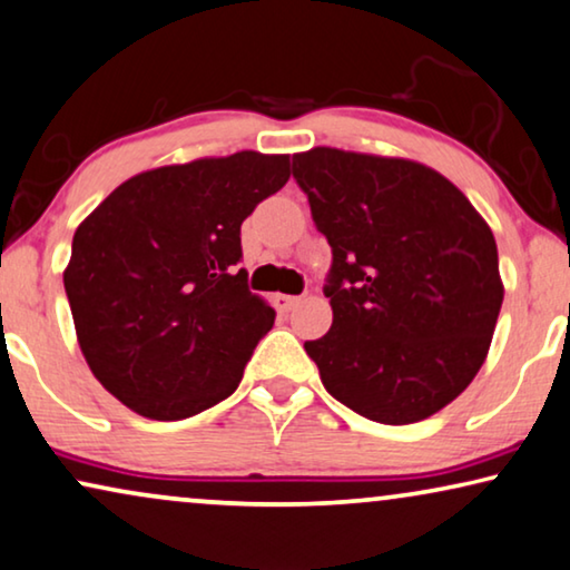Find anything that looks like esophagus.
<instances>
[{"instance_id": "obj_1", "label": "esophagus", "mask_w": 570, "mask_h": 570, "mask_svg": "<svg viewBox=\"0 0 570 570\" xmlns=\"http://www.w3.org/2000/svg\"><path fill=\"white\" fill-rule=\"evenodd\" d=\"M274 302H276L278 312H292L302 299H299V296H292V294H276Z\"/></svg>"}]
</instances>
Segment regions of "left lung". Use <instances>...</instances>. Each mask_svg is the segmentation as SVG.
<instances>
[{"mask_svg":"<svg viewBox=\"0 0 570 570\" xmlns=\"http://www.w3.org/2000/svg\"><path fill=\"white\" fill-rule=\"evenodd\" d=\"M294 178L333 247V325L304 343L325 390L390 426L439 413L475 380L501 312L488 222L415 159L315 147Z\"/></svg>","mask_w":570,"mask_h":570,"instance_id":"left-lung-1","label":"left lung"}]
</instances>
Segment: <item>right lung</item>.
<instances>
[{
  "label": "right lung",
  "instance_id": "add662e5",
  "mask_svg": "<svg viewBox=\"0 0 570 570\" xmlns=\"http://www.w3.org/2000/svg\"><path fill=\"white\" fill-rule=\"evenodd\" d=\"M288 155L237 151L121 183L71 239L77 343L116 400L180 421L229 397L276 312L247 292L239 227L286 186Z\"/></svg>",
  "mask_w": 570,
  "mask_h": 570
}]
</instances>
